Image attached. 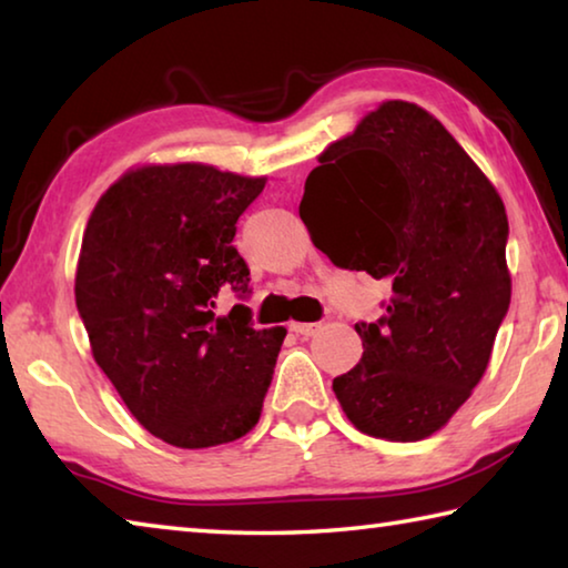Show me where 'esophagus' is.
Masks as SVG:
<instances>
[{
  "label": "esophagus",
  "instance_id": "1",
  "mask_svg": "<svg viewBox=\"0 0 568 568\" xmlns=\"http://www.w3.org/2000/svg\"><path fill=\"white\" fill-rule=\"evenodd\" d=\"M323 328L321 323H291V331L295 335H301V338H313L315 333Z\"/></svg>",
  "mask_w": 568,
  "mask_h": 568
}]
</instances>
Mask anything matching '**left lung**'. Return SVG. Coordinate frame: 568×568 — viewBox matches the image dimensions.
<instances>
[{
  "instance_id": "obj_1",
  "label": "left lung",
  "mask_w": 568,
  "mask_h": 568,
  "mask_svg": "<svg viewBox=\"0 0 568 568\" xmlns=\"http://www.w3.org/2000/svg\"><path fill=\"white\" fill-rule=\"evenodd\" d=\"M301 217L343 271L390 285L363 358L333 381L363 434L420 440L484 376L511 303L508 217L496 187L434 114L390 100L323 152Z\"/></svg>"
}]
</instances>
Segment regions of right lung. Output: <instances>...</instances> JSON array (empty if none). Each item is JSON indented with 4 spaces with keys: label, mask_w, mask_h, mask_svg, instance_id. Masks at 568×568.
I'll return each mask as SVG.
<instances>
[{
    "label": "right lung",
    "mask_w": 568,
    "mask_h": 568,
    "mask_svg": "<svg viewBox=\"0 0 568 568\" xmlns=\"http://www.w3.org/2000/svg\"><path fill=\"white\" fill-rule=\"evenodd\" d=\"M265 178L210 165L132 170L94 205L74 277L92 355L130 413L178 448L245 436L261 418L285 328L257 331L217 293H253L233 247Z\"/></svg>",
    "instance_id": "right-lung-1"
}]
</instances>
